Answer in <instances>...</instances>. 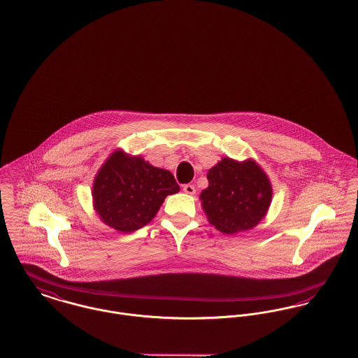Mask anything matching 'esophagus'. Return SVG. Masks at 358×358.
Instances as JSON below:
<instances>
[{
  "instance_id": "esophagus-1",
  "label": "esophagus",
  "mask_w": 358,
  "mask_h": 358,
  "mask_svg": "<svg viewBox=\"0 0 358 358\" xmlns=\"http://www.w3.org/2000/svg\"><path fill=\"white\" fill-rule=\"evenodd\" d=\"M184 192H185L187 194H194V193H196V188H194V185H192V184H187V185H184Z\"/></svg>"
}]
</instances>
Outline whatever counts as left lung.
<instances>
[{
	"instance_id": "1",
	"label": "left lung",
	"mask_w": 358,
	"mask_h": 358,
	"mask_svg": "<svg viewBox=\"0 0 358 358\" xmlns=\"http://www.w3.org/2000/svg\"><path fill=\"white\" fill-rule=\"evenodd\" d=\"M208 188L200 200L210 224L223 234L250 230L265 216L272 200L268 176L254 161L223 158L210 169Z\"/></svg>"
}]
</instances>
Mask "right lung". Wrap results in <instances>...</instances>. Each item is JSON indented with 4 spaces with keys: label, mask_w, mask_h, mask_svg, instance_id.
I'll list each match as a JSON object with an SVG mask.
<instances>
[{
    "label": "right lung",
    "mask_w": 358,
    "mask_h": 358,
    "mask_svg": "<svg viewBox=\"0 0 358 358\" xmlns=\"http://www.w3.org/2000/svg\"><path fill=\"white\" fill-rule=\"evenodd\" d=\"M178 190L168 170L116 151L96 176L93 200L106 224L117 231L132 232L150 223L165 197Z\"/></svg>",
    "instance_id": "1"
}]
</instances>
